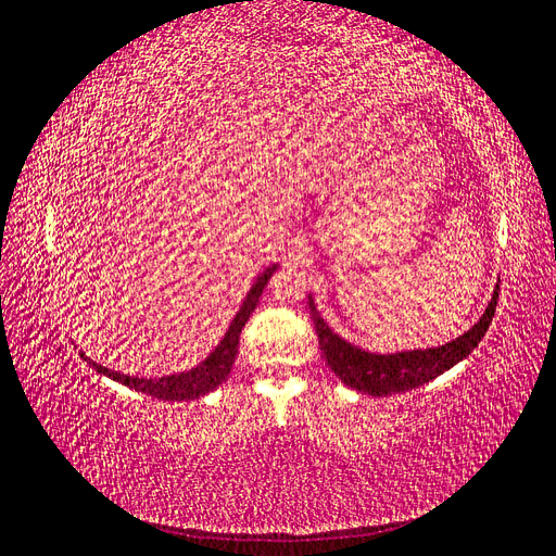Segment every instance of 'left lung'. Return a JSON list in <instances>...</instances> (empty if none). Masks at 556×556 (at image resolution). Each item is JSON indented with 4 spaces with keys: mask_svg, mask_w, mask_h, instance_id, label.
Instances as JSON below:
<instances>
[{
    "mask_svg": "<svg viewBox=\"0 0 556 556\" xmlns=\"http://www.w3.org/2000/svg\"><path fill=\"white\" fill-rule=\"evenodd\" d=\"M496 301H498V285L482 317L466 333H462L459 339H454L439 348L403 350V352H392V355H376V352L362 350L341 339L339 333H333L325 319L319 317L313 296H308V308H311V317H313L315 333L319 341V350H323V357L329 364L331 371L348 387H352V390L366 392L371 396H392V394L415 390V387L439 378L441 374L447 371V368L466 359L470 352L478 348L486 329H490V323L496 311Z\"/></svg>",
    "mask_w": 556,
    "mask_h": 556,
    "instance_id": "1",
    "label": "left lung"
}]
</instances>
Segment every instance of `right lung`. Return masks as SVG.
Instances as JSON below:
<instances>
[{
  "label": "right lung",
  "instance_id": "obj_1",
  "mask_svg": "<svg viewBox=\"0 0 556 556\" xmlns=\"http://www.w3.org/2000/svg\"><path fill=\"white\" fill-rule=\"evenodd\" d=\"M274 271H276V264L268 266L264 274L257 276L255 285H252L245 301H243V306L239 308L237 317L231 319L225 339L217 343V348L211 352V355L204 362H201L194 368H190V371L174 374V376H162V378H134V376L111 371V368L92 362L90 357H86V352H80V357L88 359V364L94 368L97 374H104L111 380L123 382V384L131 387V390H137V392L148 394V396H155V399H162V401H188V399L204 396V394L213 392L217 384H223L227 380L231 366H233V359H237V352H239L241 329L245 327L252 311H255V306L260 304V296H262L266 282H268V278H271Z\"/></svg>",
  "mask_w": 556,
  "mask_h": 556
}]
</instances>
